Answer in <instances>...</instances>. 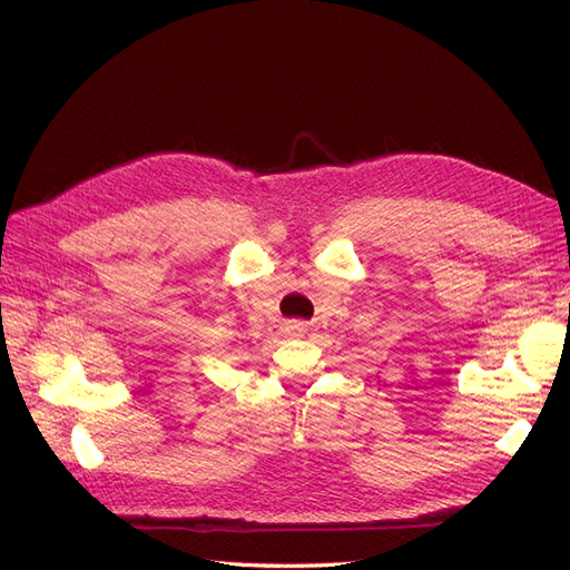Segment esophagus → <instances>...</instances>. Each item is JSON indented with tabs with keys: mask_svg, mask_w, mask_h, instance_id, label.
<instances>
[{
	"mask_svg": "<svg viewBox=\"0 0 570 570\" xmlns=\"http://www.w3.org/2000/svg\"><path fill=\"white\" fill-rule=\"evenodd\" d=\"M289 333H295V335H299V333H304V323H289Z\"/></svg>",
	"mask_w": 570,
	"mask_h": 570,
	"instance_id": "1",
	"label": "esophagus"
}]
</instances>
